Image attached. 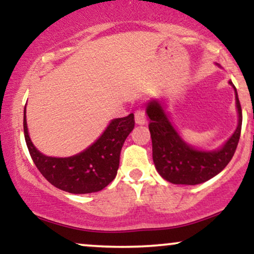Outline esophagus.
<instances>
[{"label": "esophagus", "mask_w": 254, "mask_h": 254, "mask_svg": "<svg viewBox=\"0 0 254 254\" xmlns=\"http://www.w3.org/2000/svg\"><path fill=\"white\" fill-rule=\"evenodd\" d=\"M135 122L139 125L147 123V116H145V112L143 110L138 109L135 111Z\"/></svg>", "instance_id": "1"}]
</instances>
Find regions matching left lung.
Segmentation results:
<instances>
[{
  "mask_svg": "<svg viewBox=\"0 0 254 254\" xmlns=\"http://www.w3.org/2000/svg\"><path fill=\"white\" fill-rule=\"evenodd\" d=\"M229 83L234 87L232 81ZM234 90L239 113L238 127L226 144L216 151L197 150L186 144L172 127L161 105L157 101L148 105L153 160L164 179L178 185H197L211 179L229 164L237 150L243 124V112L235 87Z\"/></svg>",
  "mask_w": 254,
  "mask_h": 254,
  "instance_id": "left-lung-1",
  "label": "left lung"
}]
</instances>
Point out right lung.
<instances>
[{"label": "right lung", "mask_w": 254, "mask_h": 254, "mask_svg": "<svg viewBox=\"0 0 254 254\" xmlns=\"http://www.w3.org/2000/svg\"><path fill=\"white\" fill-rule=\"evenodd\" d=\"M24 133L34 165L49 183L69 193L101 191L117 176L125 139L135 127L133 113L110 123L95 143L70 157H50L37 150L28 136L24 111Z\"/></svg>", "instance_id": "right-lung-1"}]
</instances>
